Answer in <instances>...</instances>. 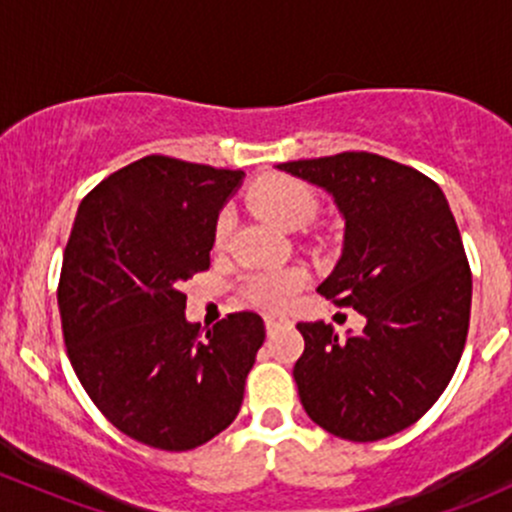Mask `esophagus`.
I'll return each instance as SVG.
<instances>
[{
    "label": "esophagus",
    "mask_w": 512,
    "mask_h": 512,
    "mask_svg": "<svg viewBox=\"0 0 512 512\" xmlns=\"http://www.w3.org/2000/svg\"><path fill=\"white\" fill-rule=\"evenodd\" d=\"M265 326H267V333H274L279 331V328L289 326V319L284 314H265Z\"/></svg>",
    "instance_id": "esophagus-1"
}]
</instances>
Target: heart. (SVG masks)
I'll return each instance as SVG.
<instances>
[{"label":"heart","mask_w":512,"mask_h":512,"mask_svg":"<svg viewBox=\"0 0 512 512\" xmlns=\"http://www.w3.org/2000/svg\"><path fill=\"white\" fill-rule=\"evenodd\" d=\"M250 206L255 208L262 218H267L277 228L294 230L309 223L311 215L316 213V198L301 181L287 179V176H270L262 179L260 184L252 188ZM230 230V213H220L218 223H215V240L223 242ZM306 274L289 267V270H270L257 272L245 279V294L247 299L255 301L260 306H270L279 309L287 306L289 301L297 297V292L304 284Z\"/></svg>","instance_id":"obj_1"}]
</instances>
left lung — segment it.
I'll list each match as a JSON object with an SVG mask.
<instances>
[{
  "label": "left lung",
  "instance_id": "left-lung-1",
  "mask_svg": "<svg viewBox=\"0 0 512 512\" xmlns=\"http://www.w3.org/2000/svg\"><path fill=\"white\" fill-rule=\"evenodd\" d=\"M277 169L336 203L341 257L316 292L365 316L346 338L324 321L297 324L301 405L333 437H392L439 400L469 333L471 270L446 196L417 169L368 152Z\"/></svg>",
  "mask_w": 512,
  "mask_h": 512
}]
</instances>
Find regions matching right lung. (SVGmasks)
Segmentation results:
<instances>
[{"label": "right lung", "instance_id": "1", "mask_svg": "<svg viewBox=\"0 0 512 512\" xmlns=\"http://www.w3.org/2000/svg\"><path fill=\"white\" fill-rule=\"evenodd\" d=\"M242 179L154 154L107 176L75 215L58 284L68 358L95 407L154 449L223 432L265 343L255 311L213 328L184 314L181 282L211 265L215 223Z\"/></svg>", "mask_w": 512, "mask_h": 512}]
</instances>
